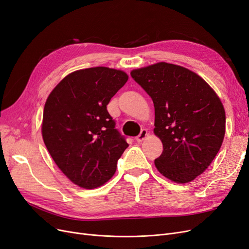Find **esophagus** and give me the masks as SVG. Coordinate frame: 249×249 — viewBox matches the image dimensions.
<instances>
[{
  "label": "esophagus",
  "instance_id": "34e87169",
  "mask_svg": "<svg viewBox=\"0 0 249 249\" xmlns=\"http://www.w3.org/2000/svg\"><path fill=\"white\" fill-rule=\"evenodd\" d=\"M148 136V132H147V130H142L141 131V133L139 134L137 137H136V140H137V142H142L144 139H146V137Z\"/></svg>",
  "mask_w": 249,
  "mask_h": 249
}]
</instances>
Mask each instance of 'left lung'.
<instances>
[{
    "label": "left lung",
    "mask_w": 249,
    "mask_h": 249,
    "mask_svg": "<svg viewBox=\"0 0 249 249\" xmlns=\"http://www.w3.org/2000/svg\"><path fill=\"white\" fill-rule=\"evenodd\" d=\"M135 82L151 97L154 134L163 145L154 163L178 184L193 181L213 160L222 146L226 114L208 84L189 69L165 62L135 69Z\"/></svg>",
    "instance_id": "1"
}]
</instances>
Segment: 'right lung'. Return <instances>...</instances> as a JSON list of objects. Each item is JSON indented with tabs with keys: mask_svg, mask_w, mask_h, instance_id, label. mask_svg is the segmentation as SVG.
I'll use <instances>...</instances> for the list:
<instances>
[{
	"mask_svg": "<svg viewBox=\"0 0 249 249\" xmlns=\"http://www.w3.org/2000/svg\"><path fill=\"white\" fill-rule=\"evenodd\" d=\"M127 78L125 72L108 67L81 69L65 76L47 99L44 143L58 167L79 187L106 183L128 146L107 111Z\"/></svg>",
	"mask_w": 249,
	"mask_h": 249,
	"instance_id": "right-lung-1",
	"label": "right lung"
}]
</instances>
